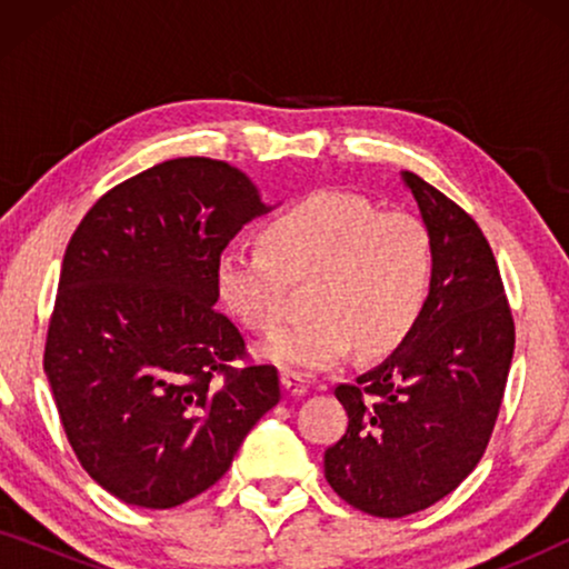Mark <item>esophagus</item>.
<instances>
[{
    "mask_svg": "<svg viewBox=\"0 0 569 569\" xmlns=\"http://www.w3.org/2000/svg\"><path fill=\"white\" fill-rule=\"evenodd\" d=\"M282 388L290 396H302L308 391V380L300 376V372H282Z\"/></svg>",
    "mask_w": 569,
    "mask_h": 569,
    "instance_id": "34e87169",
    "label": "esophagus"
}]
</instances>
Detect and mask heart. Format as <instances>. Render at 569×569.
Instances as JSON below:
<instances>
[{"label":"heart","mask_w":569,"mask_h":569,"mask_svg":"<svg viewBox=\"0 0 569 569\" xmlns=\"http://www.w3.org/2000/svg\"><path fill=\"white\" fill-rule=\"evenodd\" d=\"M263 248L232 243L217 256L214 290L224 310L256 333L284 321L287 282H308V321L261 347L290 372L339 365L360 345L383 355L415 329L432 290V240L419 217L378 212L368 199L316 191L277 214Z\"/></svg>","instance_id":"b5f03b06"}]
</instances>
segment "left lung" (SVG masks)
Returning <instances> with one entry per match:
<instances>
[{"instance_id": "8db88e82", "label": "left lung", "mask_w": 569, "mask_h": 569, "mask_svg": "<svg viewBox=\"0 0 569 569\" xmlns=\"http://www.w3.org/2000/svg\"><path fill=\"white\" fill-rule=\"evenodd\" d=\"M432 240L427 306L391 357L333 388L349 425L323 473L352 508L403 518L453 492L485 456L508 383L516 323L485 232L401 170Z\"/></svg>"}]
</instances>
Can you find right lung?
Instances as JSON below:
<instances>
[{
	"instance_id": "1",
	"label": "right lung",
	"mask_w": 569,
	"mask_h": 569,
	"mask_svg": "<svg viewBox=\"0 0 569 569\" xmlns=\"http://www.w3.org/2000/svg\"><path fill=\"white\" fill-rule=\"evenodd\" d=\"M243 170L176 158L103 193L69 240L43 370L82 469L137 508H176L230 469L279 401L274 365L214 308V263L269 212Z\"/></svg>"
}]
</instances>
